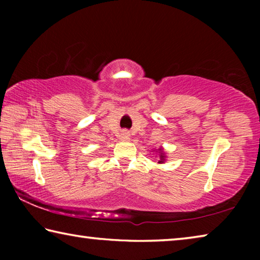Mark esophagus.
Listing matches in <instances>:
<instances>
[{
  "instance_id": "1",
  "label": "esophagus",
  "mask_w": 260,
  "mask_h": 260,
  "mask_svg": "<svg viewBox=\"0 0 260 260\" xmlns=\"http://www.w3.org/2000/svg\"><path fill=\"white\" fill-rule=\"evenodd\" d=\"M121 139L122 140H128L129 139V134L126 133V132H125V133L121 134Z\"/></svg>"
}]
</instances>
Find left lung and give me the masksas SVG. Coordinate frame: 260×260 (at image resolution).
<instances>
[{"instance_id":"1","label":"left lung","mask_w":260,"mask_h":260,"mask_svg":"<svg viewBox=\"0 0 260 260\" xmlns=\"http://www.w3.org/2000/svg\"><path fill=\"white\" fill-rule=\"evenodd\" d=\"M164 158H165V156H164V153H162V152H160V160L159 161H158V162H164Z\"/></svg>"}]
</instances>
